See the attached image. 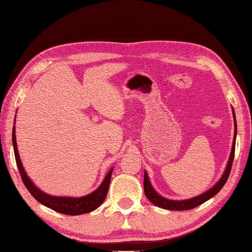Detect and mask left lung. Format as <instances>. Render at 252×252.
<instances>
[{"label":"left lung","mask_w":252,"mask_h":252,"mask_svg":"<svg viewBox=\"0 0 252 252\" xmlns=\"http://www.w3.org/2000/svg\"><path fill=\"white\" fill-rule=\"evenodd\" d=\"M232 114H234L235 117V112L232 110ZM236 135H237V124H236V117H235V136H234V141H232V148H231V153L230 157L228 160V163H227V167L225 169L224 174L221 175V178L220 179L214 187L211 188L208 191L205 193L201 194V195L195 196L193 198H189V200L185 201H173V200H168L163 196L159 195L158 193L155 191V189L151 185L148 174L145 172V177H144V189H145V194L146 196L148 197V200L155 204L156 206L164 208V210H171V211H187V210H192V208H195L197 206H200L201 204L204 202H206L212 198L213 196H215L216 194L220 191L224 187L227 180H228V177L230 174V170H231V165H232V161H234V156H235V145H236Z\"/></svg>","instance_id":"left-lung-1"}]
</instances>
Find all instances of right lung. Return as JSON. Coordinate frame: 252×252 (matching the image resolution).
<instances>
[{"label": "right lung", "mask_w": 252, "mask_h": 252, "mask_svg": "<svg viewBox=\"0 0 252 252\" xmlns=\"http://www.w3.org/2000/svg\"><path fill=\"white\" fill-rule=\"evenodd\" d=\"M12 141H13L14 155H15L16 164H17L18 170H20V174L22 177L23 182L25 184L28 192H30L38 202L41 203L42 205H45L48 208H51L52 211L61 213V214L74 216V215L87 214V213L96 210V208L104 202V200H105L106 194L108 191V187H110L113 168L108 171V173L106 174L105 179L103 180L102 184L99 185L95 191L92 192L91 194H88V195L82 196V197L52 196V195H49V194L40 191V189L32 182V180L27 177L25 170L23 168L20 154H18V150H17L15 126L13 127Z\"/></svg>", "instance_id": "obj_1"}]
</instances>
